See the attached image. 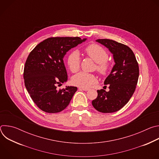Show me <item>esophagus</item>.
Listing matches in <instances>:
<instances>
[{
  "mask_svg": "<svg viewBox=\"0 0 159 159\" xmlns=\"http://www.w3.org/2000/svg\"><path fill=\"white\" fill-rule=\"evenodd\" d=\"M79 89H80V90H84V91H87V90H89V89H87V88H84V87H79Z\"/></svg>",
  "mask_w": 159,
  "mask_h": 159,
  "instance_id": "34e87169",
  "label": "esophagus"
}]
</instances>
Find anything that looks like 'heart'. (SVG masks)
<instances>
[{
	"label": "heart",
	"instance_id": "1",
	"mask_svg": "<svg viewBox=\"0 0 159 159\" xmlns=\"http://www.w3.org/2000/svg\"><path fill=\"white\" fill-rule=\"evenodd\" d=\"M86 55L97 63L96 69L101 75H106L110 68V64L107 60L108 53L107 51L97 44H90L85 47ZM66 63L72 73L77 72L80 68V57L78 51L74 50L67 56ZM72 83L80 87H89L97 81L96 77L91 74L80 72L72 78Z\"/></svg>",
	"mask_w": 159,
	"mask_h": 159
}]
</instances>
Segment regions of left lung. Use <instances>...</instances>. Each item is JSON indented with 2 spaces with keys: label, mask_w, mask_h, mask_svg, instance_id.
I'll return each mask as SVG.
<instances>
[{
  "label": "left lung",
  "mask_w": 159,
  "mask_h": 159,
  "mask_svg": "<svg viewBox=\"0 0 159 159\" xmlns=\"http://www.w3.org/2000/svg\"><path fill=\"white\" fill-rule=\"evenodd\" d=\"M96 41L108 48L115 64L104 82L109 85V90H98V97L92 104L101 112H114L126 104L133 96L139 80V66L134 53L126 45L109 39Z\"/></svg>",
  "instance_id": "1"
}]
</instances>
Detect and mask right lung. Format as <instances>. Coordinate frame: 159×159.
<instances>
[{"label":"right lung","instance_id":"obj_1","mask_svg":"<svg viewBox=\"0 0 159 159\" xmlns=\"http://www.w3.org/2000/svg\"><path fill=\"white\" fill-rule=\"evenodd\" d=\"M86 39L79 37L49 38L30 53L24 69L25 84L33 102L42 111L57 113L69 104L77 87L57 89V85L68 79L63 57Z\"/></svg>","mask_w":159,"mask_h":159}]
</instances>
